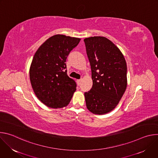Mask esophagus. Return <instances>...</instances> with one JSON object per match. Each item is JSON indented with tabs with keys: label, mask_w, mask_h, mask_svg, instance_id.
Listing matches in <instances>:
<instances>
[{
	"label": "esophagus",
	"mask_w": 158,
	"mask_h": 158,
	"mask_svg": "<svg viewBox=\"0 0 158 158\" xmlns=\"http://www.w3.org/2000/svg\"><path fill=\"white\" fill-rule=\"evenodd\" d=\"M81 81H82V79H77V82L78 85H80V84H81Z\"/></svg>",
	"instance_id": "obj_1"
}]
</instances>
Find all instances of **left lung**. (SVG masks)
<instances>
[{"mask_svg":"<svg viewBox=\"0 0 158 158\" xmlns=\"http://www.w3.org/2000/svg\"><path fill=\"white\" fill-rule=\"evenodd\" d=\"M84 41L93 82L91 89L84 93L86 106L94 114H106L116 107L126 91V62L115 44L104 37Z\"/></svg>","mask_w":158,"mask_h":158,"instance_id":"1","label":"left lung"}]
</instances>
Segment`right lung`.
<instances>
[{
  "label": "right lung",
  "instance_id": "add662e5",
  "mask_svg": "<svg viewBox=\"0 0 158 158\" xmlns=\"http://www.w3.org/2000/svg\"><path fill=\"white\" fill-rule=\"evenodd\" d=\"M81 39L55 35L45 41L33 57L30 81L38 99L51 108L69 104L77 84L67 74L66 59Z\"/></svg>",
  "mask_w": 158,
  "mask_h": 158
}]
</instances>
